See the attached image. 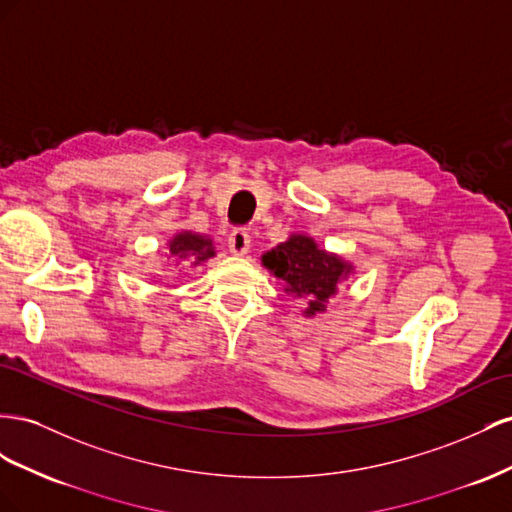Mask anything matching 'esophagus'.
Instances as JSON below:
<instances>
[{
  "label": "esophagus",
  "mask_w": 512,
  "mask_h": 512,
  "mask_svg": "<svg viewBox=\"0 0 512 512\" xmlns=\"http://www.w3.org/2000/svg\"><path fill=\"white\" fill-rule=\"evenodd\" d=\"M227 244H229V251L233 255H246L248 248H251V236H248V233L242 229H236V231H231Z\"/></svg>",
  "instance_id": "obj_1"
}]
</instances>
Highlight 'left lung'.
Masks as SVG:
<instances>
[{"label": "left lung", "instance_id": "1", "mask_svg": "<svg viewBox=\"0 0 512 512\" xmlns=\"http://www.w3.org/2000/svg\"><path fill=\"white\" fill-rule=\"evenodd\" d=\"M261 264L276 281H281L285 294L306 300L304 317L326 313L328 302L356 272L352 261L321 248L306 233H291L285 242L261 255Z\"/></svg>", "mask_w": 512, "mask_h": 512}]
</instances>
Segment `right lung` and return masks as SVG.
I'll list each match as a JSON object with an SVG mask.
<instances>
[{
    "label": "right lung",
    "instance_id": "1",
    "mask_svg": "<svg viewBox=\"0 0 512 512\" xmlns=\"http://www.w3.org/2000/svg\"><path fill=\"white\" fill-rule=\"evenodd\" d=\"M165 248L169 251V257H175L180 261H188L191 268L203 266L206 261L216 257V248L210 236L206 233H197L191 229H180L167 240Z\"/></svg>",
    "mask_w": 512,
    "mask_h": 512
}]
</instances>
